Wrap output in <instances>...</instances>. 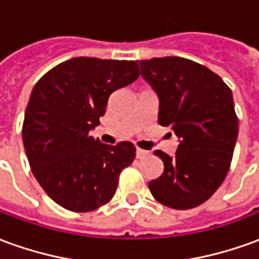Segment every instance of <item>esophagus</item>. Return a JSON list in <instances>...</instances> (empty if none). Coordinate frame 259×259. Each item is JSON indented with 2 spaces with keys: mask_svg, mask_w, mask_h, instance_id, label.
<instances>
[{
  "mask_svg": "<svg viewBox=\"0 0 259 259\" xmlns=\"http://www.w3.org/2000/svg\"><path fill=\"white\" fill-rule=\"evenodd\" d=\"M150 155V151H146V150H141V148H136V157L139 159H143V158H147Z\"/></svg>",
  "mask_w": 259,
  "mask_h": 259,
  "instance_id": "1",
  "label": "esophagus"
}]
</instances>
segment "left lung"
<instances>
[{
	"label": "left lung",
	"mask_w": 259,
	"mask_h": 259,
	"mask_svg": "<svg viewBox=\"0 0 259 259\" xmlns=\"http://www.w3.org/2000/svg\"><path fill=\"white\" fill-rule=\"evenodd\" d=\"M143 79L159 101L158 123L170 126L179 146L148 183L154 198L174 209L205 202L228 175L239 133L232 90L205 66L180 57L140 61Z\"/></svg>",
	"instance_id": "1"
}]
</instances>
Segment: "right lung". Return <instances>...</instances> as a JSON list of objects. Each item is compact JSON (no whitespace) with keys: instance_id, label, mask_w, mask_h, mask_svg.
<instances>
[{"instance_id":"add662e5","label":"right lung","mask_w":259,"mask_h":259,"mask_svg":"<svg viewBox=\"0 0 259 259\" xmlns=\"http://www.w3.org/2000/svg\"><path fill=\"white\" fill-rule=\"evenodd\" d=\"M135 61L79 57L59 64L33 87L22 139L31 172L57 204L94 211L112 198L122 169L135 161L130 141L102 144L100 124L113 91L133 83Z\"/></svg>"}]
</instances>
